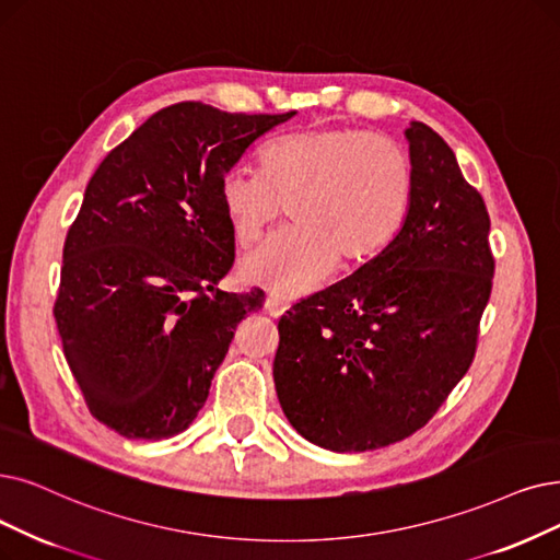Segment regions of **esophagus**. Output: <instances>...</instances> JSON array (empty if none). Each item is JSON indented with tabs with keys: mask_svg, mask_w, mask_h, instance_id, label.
<instances>
[{
	"mask_svg": "<svg viewBox=\"0 0 560 560\" xmlns=\"http://www.w3.org/2000/svg\"><path fill=\"white\" fill-rule=\"evenodd\" d=\"M264 307H266V312H268V315H271V317H282L284 312L289 310V303L282 301V299H278V296H268L266 303H264Z\"/></svg>",
	"mask_w": 560,
	"mask_h": 560,
	"instance_id": "esophagus-1",
	"label": "esophagus"
}]
</instances>
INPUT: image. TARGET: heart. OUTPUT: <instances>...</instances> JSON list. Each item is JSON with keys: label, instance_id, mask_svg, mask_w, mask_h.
I'll return each instance as SVG.
<instances>
[{"label": "heart", "instance_id": "heart-1", "mask_svg": "<svg viewBox=\"0 0 560 560\" xmlns=\"http://www.w3.org/2000/svg\"><path fill=\"white\" fill-rule=\"evenodd\" d=\"M413 192L407 151L370 132L319 126L282 136L259 153V172L232 167L218 199L241 248L287 205L292 225L243 259V276L280 296L307 294L335 264L382 253L405 225Z\"/></svg>", "mask_w": 560, "mask_h": 560}]
</instances>
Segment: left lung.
<instances>
[{
	"label": "left lung",
	"mask_w": 560,
	"mask_h": 560,
	"mask_svg": "<svg viewBox=\"0 0 560 560\" xmlns=\"http://www.w3.org/2000/svg\"><path fill=\"white\" fill-rule=\"evenodd\" d=\"M405 136L413 167L405 225L278 322L280 407L303 439L335 453L384 448L436 413L474 361L491 294L480 192L439 132L411 121Z\"/></svg>",
	"instance_id": "left-lung-1"
}]
</instances>
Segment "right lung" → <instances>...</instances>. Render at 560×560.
I'll return each mask as SVG.
<instances>
[{
	"mask_svg": "<svg viewBox=\"0 0 560 560\" xmlns=\"http://www.w3.org/2000/svg\"><path fill=\"white\" fill-rule=\"evenodd\" d=\"M287 115L176 103L112 149L63 243L55 322L92 416L126 439L190 428L264 292L218 289L234 261L220 178Z\"/></svg>",
	"mask_w": 560,
	"mask_h": 560,
	"instance_id": "add662e5",
	"label": "right lung"
}]
</instances>
